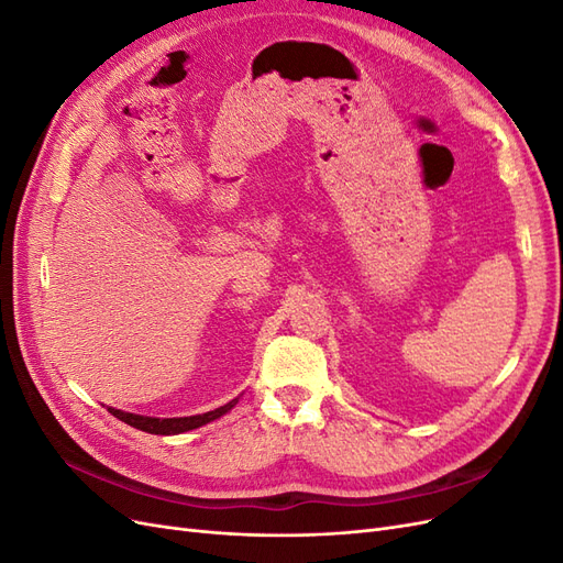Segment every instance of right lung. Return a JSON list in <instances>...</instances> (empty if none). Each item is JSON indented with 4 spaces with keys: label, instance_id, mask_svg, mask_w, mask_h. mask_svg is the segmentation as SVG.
Returning a JSON list of instances; mask_svg holds the SVG:
<instances>
[{
    "label": "right lung",
    "instance_id": "right-lung-1",
    "mask_svg": "<svg viewBox=\"0 0 563 563\" xmlns=\"http://www.w3.org/2000/svg\"><path fill=\"white\" fill-rule=\"evenodd\" d=\"M236 401H240V397L228 401L225 406L220 408H213V411L209 413H199V416H187V418H150V416H139V413H126V411H119V408H108V411L119 418L122 422L131 424V428L135 430H143L147 434H183V432H190V430H197L201 428V424H207L220 416H225L228 411H232V408L236 406Z\"/></svg>",
    "mask_w": 563,
    "mask_h": 563
}]
</instances>
